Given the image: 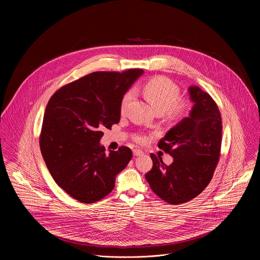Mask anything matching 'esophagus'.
Returning <instances> with one entry per match:
<instances>
[{"label":"esophagus","instance_id":"esophagus-1","mask_svg":"<svg viewBox=\"0 0 260 260\" xmlns=\"http://www.w3.org/2000/svg\"><path fill=\"white\" fill-rule=\"evenodd\" d=\"M133 153H134V155H135V156H139V155L144 154V152H143L142 150H140V149H134Z\"/></svg>","mask_w":260,"mask_h":260}]
</instances>
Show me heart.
Wrapping results in <instances>:
<instances>
[{"instance_id": "1", "label": "heart", "mask_w": 260, "mask_h": 260, "mask_svg": "<svg viewBox=\"0 0 260 260\" xmlns=\"http://www.w3.org/2000/svg\"><path fill=\"white\" fill-rule=\"evenodd\" d=\"M143 91L150 105L158 113H165L169 119L180 120L187 115L189 104L186 101L178 100L180 96L179 87L171 79L164 76L154 77L146 82ZM134 93L133 89H128L122 95L120 101L121 114L126 112L134 99ZM135 140L140 144L146 142V138L143 136H137Z\"/></svg>"}]
</instances>
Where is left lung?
Masks as SVG:
<instances>
[{"label": "left lung", "instance_id": "8db88e82", "mask_svg": "<svg viewBox=\"0 0 260 260\" xmlns=\"http://www.w3.org/2000/svg\"><path fill=\"white\" fill-rule=\"evenodd\" d=\"M194 103L189 117L171 128L158 148L173 156L167 166L151 153L152 169L145 175L151 189L171 205L187 203L208 186L219 161L222 121L217 104L198 86L188 88Z\"/></svg>", "mask_w": 260, "mask_h": 260}]
</instances>
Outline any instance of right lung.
I'll use <instances>...</instances> for the list:
<instances>
[{
    "label": "right lung",
    "instance_id": "add662e5",
    "mask_svg": "<svg viewBox=\"0 0 260 260\" xmlns=\"http://www.w3.org/2000/svg\"><path fill=\"white\" fill-rule=\"evenodd\" d=\"M143 74L93 72L56 90L50 98L39 138L44 161L58 186L84 204L113 190L115 178L133 157L126 146L106 153L103 129L120 120V101Z\"/></svg>",
    "mask_w": 260,
    "mask_h": 260
}]
</instances>
